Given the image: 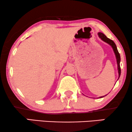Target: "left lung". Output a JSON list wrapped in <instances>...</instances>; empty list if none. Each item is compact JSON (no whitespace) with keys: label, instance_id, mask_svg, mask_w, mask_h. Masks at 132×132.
Returning a JSON list of instances; mask_svg holds the SVG:
<instances>
[{"label":"left lung","instance_id":"obj_1","mask_svg":"<svg viewBox=\"0 0 132 132\" xmlns=\"http://www.w3.org/2000/svg\"><path fill=\"white\" fill-rule=\"evenodd\" d=\"M98 35H99V37L101 38V39L102 40V41H103L104 42H105L106 43H108V44H110L111 47H112L113 51H114L115 55H116V60H117L118 74H119V78H118V79H119L120 75H121V67H120V61H121V57H120V54H119V52H118V51L117 47H116V44H115V43H114V41H112V40L110 39H109V38H108L104 34H103V33L99 32V33H98ZM106 96V95H105V96ZM104 96L100 97V98L103 97H104Z\"/></svg>","mask_w":132,"mask_h":132}]
</instances>
